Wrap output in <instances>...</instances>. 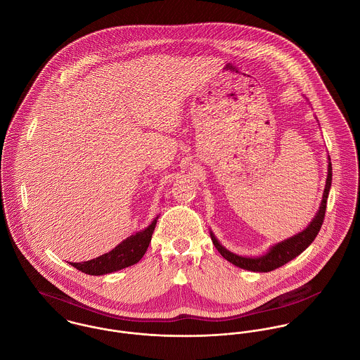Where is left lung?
<instances>
[{
  "label": "left lung",
  "instance_id": "left-lung-1",
  "mask_svg": "<svg viewBox=\"0 0 360 360\" xmlns=\"http://www.w3.org/2000/svg\"><path fill=\"white\" fill-rule=\"evenodd\" d=\"M331 180H333V167H331V159L328 156L326 187H324L321 204H320V207H319L316 216L313 217V220L309 223L308 227L305 230H302L301 233H298V234H295V236H292V237H290V238H287L281 243H277L264 255L250 257L233 254L229 250H226L223 245H220V243L216 240V237L210 231V238H212L213 245L216 247V250L220 252L221 257L227 259L230 263L236 264L237 267H241V269H245V270L266 273V271H271L277 267H281L283 264L288 263L294 257L302 254L309 245L313 243L316 236L319 234V231L321 229V224H323V220H324V214H326L327 198H328V193H330V188H331Z\"/></svg>",
  "mask_w": 360,
  "mask_h": 360
}]
</instances>
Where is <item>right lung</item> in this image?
<instances>
[{"mask_svg": "<svg viewBox=\"0 0 360 360\" xmlns=\"http://www.w3.org/2000/svg\"><path fill=\"white\" fill-rule=\"evenodd\" d=\"M156 219L158 217H155L153 223L147 229L127 237L110 252L87 262L72 263V266H75L77 270L86 274L103 276V274L117 271L120 269L136 264L137 262H140V259L144 257V254L148 250L155 226H156Z\"/></svg>", "mask_w": 360, "mask_h": 360, "instance_id": "add662e5", "label": "right lung"}]
</instances>
